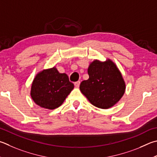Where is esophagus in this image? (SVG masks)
I'll return each instance as SVG.
<instances>
[{"label": "esophagus", "mask_w": 157, "mask_h": 157, "mask_svg": "<svg viewBox=\"0 0 157 157\" xmlns=\"http://www.w3.org/2000/svg\"><path fill=\"white\" fill-rule=\"evenodd\" d=\"M75 86L76 87V88H79V84H80V82L79 81H78V82H75Z\"/></svg>", "instance_id": "esophagus-1"}]
</instances>
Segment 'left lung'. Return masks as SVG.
<instances>
[{
	"label": "left lung",
	"mask_w": 157,
	"mask_h": 157,
	"mask_svg": "<svg viewBox=\"0 0 157 157\" xmlns=\"http://www.w3.org/2000/svg\"><path fill=\"white\" fill-rule=\"evenodd\" d=\"M89 78L81 82L79 89L91 104L101 109L115 106L124 95L126 83L115 62L107 58L94 59L88 68Z\"/></svg>",
	"instance_id": "obj_1"
}]
</instances>
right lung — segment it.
Wrapping results in <instances>:
<instances>
[{
    "label": "right lung",
    "instance_id": "add662e5",
    "mask_svg": "<svg viewBox=\"0 0 157 157\" xmlns=\"http://www.w3.org/2000/svg\"><path fill=\"white\" fill-rule=\"evenodd\" d=\"M66 73H59L56 67L36 74L31 84L30 95L38 106L54 110L63 104L73 89Z\"/></svg>",
    "mask_w": 157,
    "mask_h": 157
}]
</instances>
